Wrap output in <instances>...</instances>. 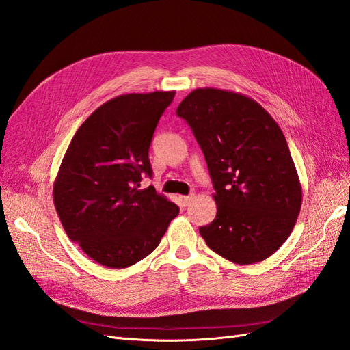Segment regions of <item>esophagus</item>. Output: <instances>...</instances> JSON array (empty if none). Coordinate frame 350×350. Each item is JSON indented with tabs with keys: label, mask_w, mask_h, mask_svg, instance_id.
<instances>
[{
	"label": "esophagus",
	"mask_w": 350,
	"mask_h": 350,
	"mask_svg": "<svg viewBox=\"0 0 350 350\" xmlns=\"http://www.w3.org/2000/svg\"><path fill=\"white\" fill-rule=\"evenodd\" d=\"M193 198H194V194H191V196H181V197H179V203H181L183 207H187L189 203H191Z\"/></svg>",
	"instance_id": "34e87169"
}]
</instances>
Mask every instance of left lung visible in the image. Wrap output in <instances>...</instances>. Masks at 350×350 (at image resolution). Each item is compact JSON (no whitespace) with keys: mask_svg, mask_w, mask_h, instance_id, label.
<instances>
[{"mask_svg":"<svg viewBox=\"0 0 350 350\" xmlns=\"http://www.w3.org/2000/svg\"><path fill=\"white\" fill-rule=\"evenodd\" d=\"M213 181L217 213L200 228L207 247L237 264L269 258L289 238L302 187L278 122L245 94L204 88L179 103Z\"/></svg>","mask_w":350,"mask_h":350,"instance_id":"1","label":"left lung"}]
</instances>
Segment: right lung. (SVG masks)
<instances>
[{"label": "right lung", "mask_w": 350, "mask_h": 350, "mask_svg": "<svg viewBox=\"0 0 350 350\" xmlns=\"http://www.w3.org/2000/svg\"><path fill=\"white\" fill-rule=\"evenodd\" d=\"M175 92L121 94L94 111L70 142L54 183L66 234L96 262L125 269L159 245L179 207L154 187L149 149Z\"/></svg>", "instance_id": "right-lung-1"}]
</instances>
